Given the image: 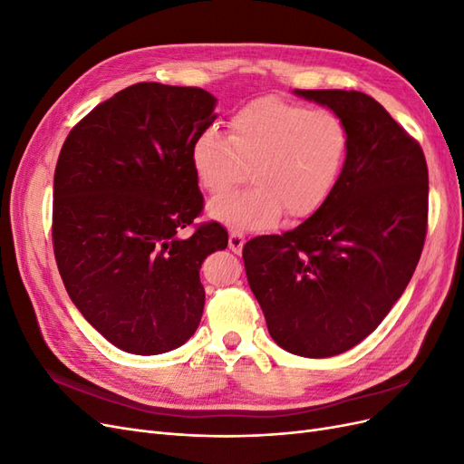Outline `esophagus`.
Here are the masks:
<instances>
[{
	"instance_id": "obj_1",
	"label": "esophagus",
	"mask_w": 464,
	"mask_h": 464,
	"mask_svg": "<svg viewBox=\"0 0 464 464\" xmlns=\"http://www.w3.org/2000/svg\"><path fill=\"white\" fill-rule=\"evenodd\" d=\"M244 242H246V237H244L242 232L232 230L228 234V247L234 251V254H240L242 247H244Z\"/></svg>"
}]
</instances>
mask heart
I'll return each mask as SVG.
<instances>
[{"mask_svg":"<svg viewBox=\"0 0 464 464\" xmlns=\"http://www.w3.org/2000/svg\"><path fill=\"white\" fill-rule=\"evenodd\" d=\"M346 150L348 131L333 111L261 98L234 111L227 137L208 130L195 139L191 166L210 195L228 191L247 168L251 186L213 199L207 213L230 228L257 230L285 210L304 218L325 205Z\"/></svg>","mask_w":464,"mask_h":464,"instance_id":"obj_1","label":"heart"}]
</instances>
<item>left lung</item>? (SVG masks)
<instances>
[{
  "label": "left lung",
  "instance_id": "obj_1",
  "mask_svg": "<svg viewBox=\"0 0 464 464\" xmlns=\"http://www.w3.org/2000/svg\"><path fill=\"white\" fill-rule=\"evenodd\" d=\"M294 92L344 123L343 172L300 227L249 240L244 265L273 341L329 358L375 331L411 283L428 228V166L418 141L372 96Z\"/></svg>",
  "mask_w": 464,
  "mask_h": 464
}]
</instances>
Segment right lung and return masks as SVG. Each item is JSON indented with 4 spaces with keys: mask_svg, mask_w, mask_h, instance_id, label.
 Returning a JSON list of instances; mask_svg holds the SVG:
<instances>
[{
    "mask_svg": "<svg viewBox=\"0 0 464 464\" xmlns=\"http://www.w3.org/2000/svg\"><path fill=\"white\" fill-rule=\"evenodd\" d=\"M198 87L137 82L98 104L62 147L52 240L69 298L123 353L154 356L198 331L201 263L227 249L218 222L179 230L203 210L191 145L217 120Z\"/></svg>",
    "mask_w": 464,
    "mask_h": 464,
    "instance_id": "1",
    "label": "right lung"
}]
</instances>
